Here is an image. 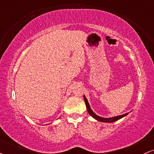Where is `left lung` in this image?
<instances>
[{
	"instance_id": "obj_1",
	"label": "left lung",
	"mask_w": 154,
	"mask_h": 154,
	"mask_svg": "<svg viewBox=\"0 0 154 154\" xmlns=\"http://www.w3.org/2000/svg\"><path fill=\"white\" fill-rule=\"evenodd\" d=\"M83 97H84V100H85V102L86 107H87V110L88 111V113L90 114V115H91V116H93L95 119L98 120V121H99V122H114L117 121V120L122 119V118H123L124 116H127L128 114V113H127V114H122V115L116 116H114V117H111V118L100 117V116L96 115V114L93 112V110H92L91 106H90V104H89V103H88L87 98H86V97L85 96V95H83Z\"/></svg>"
}]
</instances>
